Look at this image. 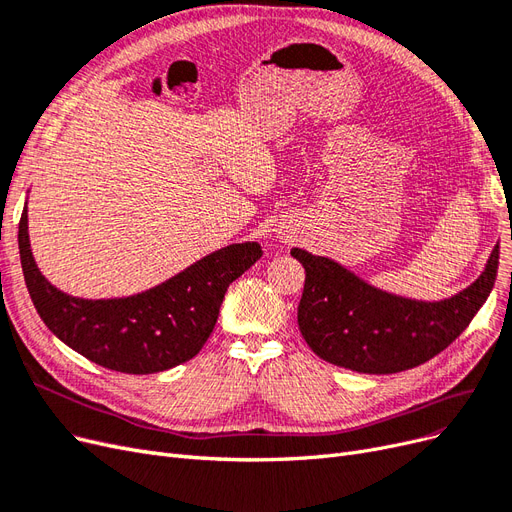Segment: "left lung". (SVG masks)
Wrapping results in <instances>:
<instances>
[{
	"instance_id": "1",
	"label": "left lung",
	"mask_w": 512,
	"mask_h": 512,
	"mask_svg": "<svg viewBox=\"0 0 512 512\" xmlns=\"http://www.w3.org/2000/svg\"><path fill=\"white\" fill-rule=\"evenodd\" d=\"M291 255L306 270L298 323L310 349L355 372L393 374L425 364L470 325L496 283L500 246L468 289L430 304L378 291L332 259Z\"/></svg>"
}]
</instances>
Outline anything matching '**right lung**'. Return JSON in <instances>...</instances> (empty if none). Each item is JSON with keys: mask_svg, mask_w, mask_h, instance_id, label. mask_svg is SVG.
<instances>
[{"mask_svg": "<svg viewBox=\"0 0 512 512\" xmlns=\"http://www.w3.org/2000/svg\"><path fill=\"white\" fill-rule=\"evenodd\" d=\"M25 285L40 319L74 351L108 370L151 374L200 353L227 287L263 255L257 242L212 253L151 291L125 300H80L40 274L29 249L27 210L19 221Z\"/></svg>", "mask_w": 512, "mask_h": 512, "instance_id": "add662e5", "label": "right lung"}]
</instances>
